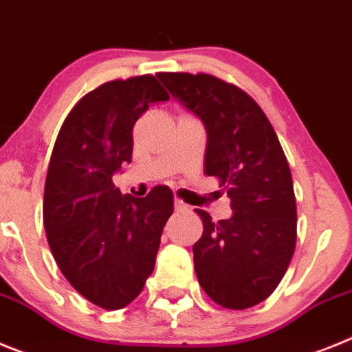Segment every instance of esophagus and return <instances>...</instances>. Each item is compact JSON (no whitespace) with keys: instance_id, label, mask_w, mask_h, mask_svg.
I'll return each instance as SVG.
<instances>
[{"instance_id":"esophagus-1","label":"esophagus","mask_w":352,"mask_h":352,"mask_svg":"<svg viewBox=\"0 0 352 352\" xmlns=\"http://www.w3.org/2000/svg\"><path fill=\"white\" fill-rule=\"evenodd\" d=\"M186 208H188V205L184 204V201H180V199H175V210L177 212H182V210H186Z\"/></svg>"}]
</instances>
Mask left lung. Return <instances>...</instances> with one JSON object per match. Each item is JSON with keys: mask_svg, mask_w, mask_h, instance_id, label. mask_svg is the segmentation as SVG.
<instances>
[{"mask_svg": "<svg viewBox=\"0 0 352 352\" xmlns=\"http://www.w3.org/2000/svg\"><path fill=\"white\" fill-rule=\"evenodd\" d=\"M207 129L205 173L219 179L233 215L192 245L199 286L221 307L249 309L283 280L296 245V199L284 151L265 112L240 87L207 74H157Z\"/></svg>", "mask_w": 352, "mask_h": 352, "instance_id": "left-lung-1", "label": "left lung"}]
</instances>
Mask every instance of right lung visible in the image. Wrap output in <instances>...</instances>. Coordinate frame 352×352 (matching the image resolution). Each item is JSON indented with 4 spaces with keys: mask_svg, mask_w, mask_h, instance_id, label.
<instances>
[{
    "mask_svg": "<svg viewBox=\"0 0 352 352\" xmlns=\"http://www.w3.org/2000/svg\"><path fill=\"white\" fill-rule=\"evenodd\" d=\"M170 100L153 75L110 80L85 94L63 122L43 192V226L59 270L94 305H129L153 274L173 192L121 195L112 175L131 161L133 126Z\"/></svg>",
    "mask_w": 352,
    "mask_h": 352,
    "instance_id": "add662e5",
    "label": "right lung"
}]
</instances>
